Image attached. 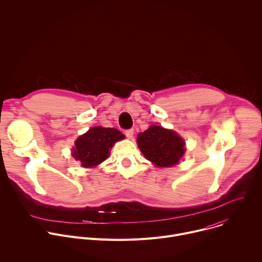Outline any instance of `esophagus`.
Here are the masks:
<instances>
[{"label":"esophagus","instance_id":"obj_1","mask_svg":"<svg viewBox=\"0 0 262 262\" xmlns=\"http://www.w3.org/2000/svg\"><path fill=\"white\" fill-rule=\"evenodd\" d=\"M134 134H135V132H134L133 128H129V129H126V130H125V136H126L128 139H133Z\"/></svg>","mask_w":262,"mask_h":262}]
</instances>
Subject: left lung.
<instances>
[{"label":"left lung","instance_id":"8db88e82","mask_svg":"<svg viewBox=\"0 0 262 262\" xmlns=\"http://www.w3.org/2000/svg\"><path fill=\"white\" fill-rule=\"evenodd\" d=\"M138 146L144 157L158 167H171L184 154V142L173 130L151 125L138 135Z\"/></svg>","mask_w":262,"mask_h":262}]
</instances>
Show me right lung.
Wrapping results in <instances>:
<instances>
[{
	"label": "right lung",
	"mask_w": 262,
	"mask_h": 262,
	"mask_svg": "<svg viewBox=\"0 0 262 262\" xmlns=\"http://www.w3.org/2000/svg\"><path fill=\"white\" fill-rule=\"evenodd\" d=\"M122 139L124 135L116 128L92 127L74 143L76 147L72 149V157L83 167H95L107 159L110 149Z\"/></svg>",
	"instance_id": "add662e5"
}]
</instances>
